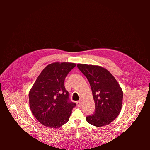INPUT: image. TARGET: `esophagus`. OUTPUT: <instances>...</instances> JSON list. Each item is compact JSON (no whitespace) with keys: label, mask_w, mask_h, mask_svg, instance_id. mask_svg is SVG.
I'll list each match as a JSON object with an SVG mask.
<instances>
[{"label":"esophagus","mask_w":150,"mask_h":150,"mask_svg":"<svg viewBox=\"0 0 150 150\" xmlns=\"http://www.w3.org/2000/svg\"><path fill=\"white\" fill-rule=\"evenodd\" d=\"M76 104H77V106L80 107L81 106V104H82V103H81V101H78L76 102Z\"/></svg>","instance_id":"1"}]
</instances>
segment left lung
<instances>
[{
    "label": "left lung",
    "instance_id": "left-lung-1",
    "mask_svg": "<svg viewBox=\"0 0 150 150\" xmlns=\"http://www.w3.org/2000/svg\"><path fill=\"white\" fill-rule=\"evenodd\" d=\"M77 66L89 81L95 103V111L86 117V121L96 127L109 125L121 110L123 93L120 84L101 66L83 64Z\"/></svg>",
    "mask_w": 150,
    "mask_h": 150
}]
</instances>
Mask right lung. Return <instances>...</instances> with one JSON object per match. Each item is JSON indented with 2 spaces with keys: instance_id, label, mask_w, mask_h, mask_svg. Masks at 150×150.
I'll list each match as a JSON object with an SVG mask.
<instances>
[{
  "instance_id": "1",
  "label": "right lung",
  "mask_w": 150,
  "mask_h": 150,
  "mask_svg": "<svg viewBox=\"0 0 150 150\" xmlns=\"http://www.w3.org/2000/svg\"><path fill=\"white\" fill-rule=\"evenodd\" d=\"M75 66V63L65 62L47 65L30 90V110L35 118L46 127L59 128L69 120L76 103L69 100L64 80Z\"/></svg>"
}]
</instances>
